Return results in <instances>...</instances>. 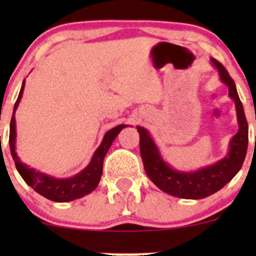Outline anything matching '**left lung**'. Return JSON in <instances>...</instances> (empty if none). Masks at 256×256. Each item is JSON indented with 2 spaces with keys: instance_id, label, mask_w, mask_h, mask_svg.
<instances>
[{
  "instance_id": "8db88e82",
  "label": "left lung",
  "mask_w": 256,
  "mask_h": 256,
  "mask_svg": "<svg viewBox=\"0 0 256 256\" xmlns=\"http://www.w3.org/2000/svg\"><path fill=\"white\" fill-rule=\"evenodd\" d=\"M210 64L218 72L220 82L228 86L229 98L236 104L239 128L229 141L228 152L223 158L196 171L177 170L164 161L151 134L142 126H136L140 134V152L146 174L164 193L183 200H202L218 192L240 171L246 156L249 128L236 82L218 60L210 58Z\"/></svg>"
}]
</instances>
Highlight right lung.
I'll return each instance as SVG.
<instances>
[{"label":"right lung","mask_w":256,"mask_h":256,"mask_svg":"<svg viewBox=\"0 0 256 256\" xmlns=\"http://www.w3.org/2000/svg\"><path fill=\"white\" fill-rule=\"evenodd\" d=\"M24 82L26 79L23 80L22 86H20V95H18L17 102L14 108V114H12L11 125H10V150H11V154L14 157L18 174H20V177L24 180V182L30 187H32L36 192L40 193V196L46 197L47 200H53V202H70V200H79V198L89 194L99 184L100 178H102V164H104V158L106 156L108 151H109L110 146L112 144L114 140L118 138L120 131L124 128H128V125L121 124V125L112 128V130L106 131L104 138H102V144L95 150L94 154H92L88 166L76 174H74V176L66 178H56L50 176V174H44V172L36 171L34 168H32L27 164L20 161L16 152L17 132L14 114H16L18 105H20V99H22Z\"/></svg>","instance_id":"right-lung-1"}]
</instances>
